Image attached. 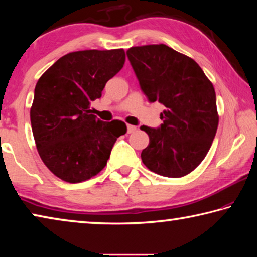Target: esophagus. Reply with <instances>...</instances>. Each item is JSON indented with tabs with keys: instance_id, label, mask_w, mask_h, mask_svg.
<instances>
[{
	"instance_id": "esophagus-1",
	"label": "esophagus",
	"mask_w": 257,
	"mask_h": 257,
	"mask_svg": "<svg viewBox=\"0 0 257 257\" xmlns=\"http://www.w3.org/2000/svg\"><path fill=\"white\" fill-rule=\"evenodd\" d=\"M136 127H135V125H132V124H128L127 125V133L128 134H132V133H134V132H136Z\"/></svg>"
}]
</instances>
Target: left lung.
Returning <instances> with one entry per match:
<instances>
[{
	"label": "left lung",
	"mask_w": 257,
	"mask_h": 257,
	"mask_svg": "<svg viewBox=\"0 0 257 257\" xmlns=\"http://www.w3.org/2000/svg\"><path fill=\"white\" fill-rule=\"evenodd\" d=\"M127 56L149 102L165 106L160 127H141L150 137L141 154L143 163L163 177L188 175L215 137L214 87L193 59L164 44L132 47Z\"/></svg>",
	"instance_id": "1"
}]
</instances>
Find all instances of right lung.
<instances>
[{"instance_id":"add662e5","label":"right lung","mask_w":257,"mask_h":257,"mask_svg":"<svg viewBox=\"0 0 257 257\" xmlns=\"http://www.w3.org/2000/svg\"><path fill=\"white\" fill-rule=\"evenodd\" d=\"M123 50L78 51L60 58L38 79L30 110L41 159L56 177L76 184L105 167L124 122H104L89 104L122 69Z\"/></svg>"}]
</instances>
